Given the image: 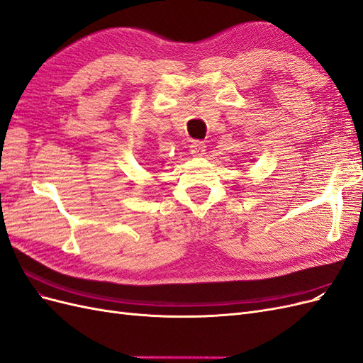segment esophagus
<instances>
[{
	"mask_svg": "<svg viewBox=\"0 0 363 363\" xmlns=\"http://www.w3.org/2000/svg\"><path fill=\"white\" fill-rule=\"evenodd\" d=\"M189 148H191L192 156L201 157L204 155V151H206V144H204V142H200V140H194Z\"/></svg>",
	"mask_w": 363,
	"mask_h": 363,
	"instance_id": "esophagus-1",
	"label": "esophagus"
}]
</instances>
